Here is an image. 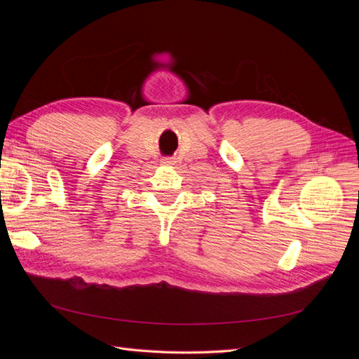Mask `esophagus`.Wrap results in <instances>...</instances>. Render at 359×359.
<instances>
[{
	"instance_id": "obj_1",
	"label": "esophagus",
	"mask_w": 359,
	"mask_h": 359,
	"mask_svg": "<svg viewBox=\"0 0 359 359\" xmlns=\"http://www.w3.org/2000/svg\"><path fill=\"white\" fill-rule=\"evenodd\" d=\"M163 165H166V166H170V165H175V160L173 158H163Z\"/></svg>"
}]
</instances>
